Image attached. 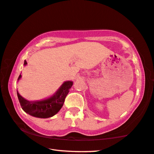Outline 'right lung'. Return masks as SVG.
Wrapping results in <instances>:
<instances>
[{
    "label": "right lung",
    "mask_w": 154,
    "mask_h": 154,
    "mask_svg": "<svg viewBox=\"0 0 154 154\" xmlns=\"http://www.w3.org/2000/svg\"><path fill=\"white\" fill-rule=\"evenodd\" d=\"M26 64L27 62L24 60V65L26 66ZM21 77L20 74L18 81L20 79ZM72 84V81H66L53 95L46 99L38 101H29L22 97L18 91L17 95L22 109L26 113L37 118L46 119L55 115L60 110L64 103L66 97L69 92Z\"/></svg>",
    "instance_id": "1"
}]
</instances>
